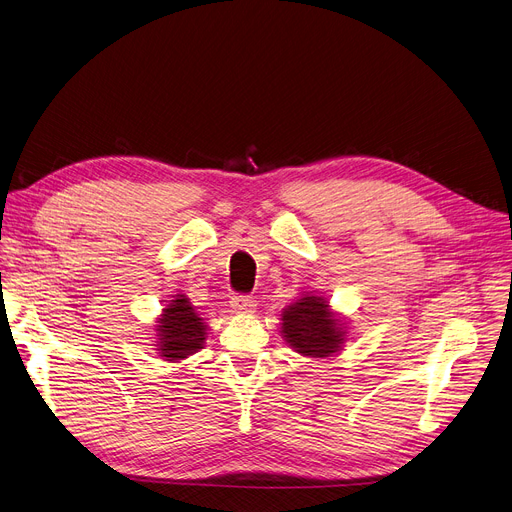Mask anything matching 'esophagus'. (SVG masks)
<instances>
[{"instance_id": "esophagus-1", "label": "esophagus", "mask_w": 512, "mask_h": 512, "mask_svg": "<svg viewBox=\"0 0 512 512\" xmlns=\"http://www.w3.org/2000/svg\"><path fill=\"white\" fill-rule=\"evenodd\" d=\"M230 306H232V309H234L236 313H253V309H255V300H253L251 296H245V294H241V296H232Z\"/></svg>"}]
</instances>
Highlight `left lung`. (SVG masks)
Segmentation results:
<instances>
[{"mask_svg": "<svg viewBox=\"0 0 512 512\" xmlns=\"http://www.w3.org/2000/svg\"><path fill=\"white\" fill-rule=\"evenodd\" d=\"M282 335L300 356L329 358L346 342L344 323L329 311V302L317 294H302L282 311Z\"/></svg>", "mask_w": 512, "mask_h": 512, "instance_id": "left-lung-1", "label": "left lung"}]
</instances>
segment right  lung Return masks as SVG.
Wrapping results in <instances>:
<instances>
[{
  "instance_id": "right-lung-1",
  "label": "right lung",
  "mask_w": 512,
  "mask_h": 512,
  "mask_svg": "<svg viewBox=\"0 0 512 512\" xmlns=\"http://www.w3.org/2000/svg\"><path fill=\"white\" fill-rule=\"evenodd\" d=\"M156 323V350L162 360H185L206 344L208 325L195 313V306L185 294H175V300H168Z\"/></svg>"
}]
</instances>
